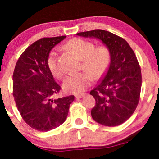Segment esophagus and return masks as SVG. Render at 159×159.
Here are the masks:
<instances>
[{"mask_svg": "<svg viewBox=\"0 0 159 159\" xmlns=\"http://www.w3.org/2000/svg\"><path fill=\"white\" fill-rule=\"evenodd\" d=\"M86 94H75V97H76V98H82V97H84V96H85Z\"/></svg>", "mask_w": 159, "mask_h": 159, "instance_id": "esophagus-1", "label": "esophagus"}]
</instances>
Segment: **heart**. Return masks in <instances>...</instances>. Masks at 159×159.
Segmentation results:
<instances>
[{"label":"heart","mask_w":159,"mask_h":159,"mask_svg":"<svg viewBox=\"0 0 159 159\" xmlns=\"http://www.w3.org/2000/svg\"><path fill=\"white\" fill-rule=\"evenodd\" d=\"M65 47L83 60L82 66L86 71L67 76L63 82V89L70 94H80L85 91L93 78H100L106 73L111 64V52L106 46L95 48L92 42L78 38L69 41ZM48 66L55 77L60 78L64 75V70L59 64L58 53L55 51L51 52L48 57Z\"/></svg>","instance_id":"heart-1"}]
</instances>
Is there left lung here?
<instances>
[{
	"instance_id": "obj_1",
	"label": "left lung",
	"mask_w": 159,
	"mask_h": 159,
	"mask_svg": "<svg viewBox=\"0 0 159 159\" xmlns=\"http://www.w3.org/2000/svg\"><path fill=\"white\" fill-rule=\"evenodd\" d=\"M76 35L99 40L111 52L108 69L90 92L96 101L91 114L102 125H120L131 117L139 102L142 75L134 52L125 40L108 31L94 30Z\"/></svg>"
}]
</instances>
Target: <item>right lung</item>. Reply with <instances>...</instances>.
<instances>
[{"instance_id":"add662e5","label":"right lung","mask_w":159,"mask_h":159,"mask_svg":"<svg viewBox=\"0 0 159 159\" xmlns=\"http://www.w3.org/2000/svg\"><path fill=\"white\" fill-rule=\"evenodd\" d=\"M66 36L44 38L21 54L13 74V95L25 122L40 132L58 127L66 120L73 95L53 99L61 87L48 66L49 53Z\"/></svg>"}]
</instances>
